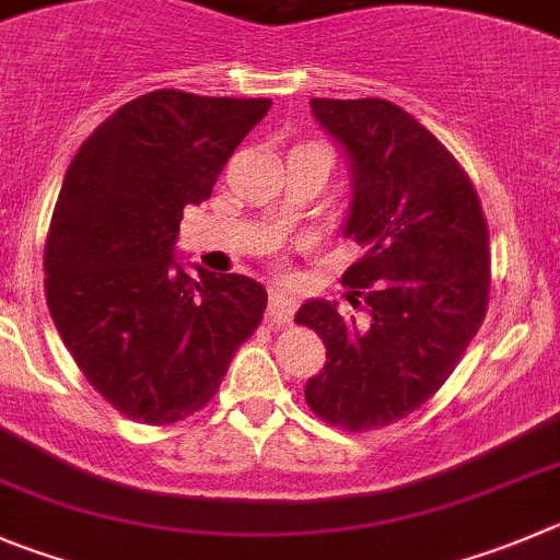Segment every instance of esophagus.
I'll return each mask as SVG.
<instances>
[{"label": "esophagus", "mask_w": 560, "mask_h": 560, "mask_svg": "<svg viewBox=\"0 0 560 560\" xmlns=\"http://www.w3.org/2000/svg\"><path fill=\"white\" fill-rule=\"evenodd\" d=\"M295 298L284 290H270V304H268V317L276 326H287L295 315Z\"/></svg>", "instance_id": "1"}]
</instances>
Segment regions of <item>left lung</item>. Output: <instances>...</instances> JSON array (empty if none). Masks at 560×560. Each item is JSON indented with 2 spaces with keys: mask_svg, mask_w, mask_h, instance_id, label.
I'll return each mask as SVG.
<instances>
[{
  "mask_svg": "<svg viewBox=\"0 0 560 560\" xmlns=\"http://www.w3.org/2000/svg\"><path fill=\"white\" fill-rule=\"evenodd\" d=\"M351 160L342 234L362 259L342 273L353 310L306 301L295 323L326 345L304 398L320 420L373 431L420 409L451 378L489 306V226L456 156L386 98H312Z\"/></svg>",
  "mask_w": 560,
  "mask_h": 560,
  "instance_id": "1",
  "label": "left lung"
}]
</instances>
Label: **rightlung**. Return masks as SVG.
I'll list each match as a JSON object with an SVG mask.
<instances>
[{
	"label": "right lung",
	"instance_id": "right-lung-1",
	"mask_svg": "<svg viewBox=\"0 0 560 560\" xmlns=\"http://www.w3.org/2000/svg\"><path fill=\"white\" fill-rule=\"evenodd\" d=\"M270 98L151 91L80 145L46 234V304L93 389L145 425L209 404L268 306L240 273L198 279L174 259L187 203L215 179Z\"/></svg>",
	"mask_w": 560,
	"mask_h": 560
}]
</instances>
